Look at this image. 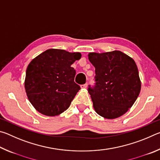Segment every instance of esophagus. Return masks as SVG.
Segmentation results:
<instances>
[{
	"label": "esophagus",
	"instance_id": "esophagus-1",
	"mask_svg": "<svg viewBox=\"0 0 160 160\" xmlns=\"http://www.w3.org/2000/svg\"><path fill=\"white\" fill-rule=\"evenodd\" d=\"M87 87H88V84H87V83L84 84V85H80V88H82V89H86V88H87Z\"/></svg>",
	"mask_w": 160,
	"mask_h": 160
}]
</instances>
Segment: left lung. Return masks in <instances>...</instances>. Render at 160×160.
Returning a JSON list of instances; mask_svg holds the SVG:
<instances>
[{
  "label": "left lung",
  "instance_id": "8db88e82",
  "mask_svg": "<svg viewBox=\"0 0 160 160\" xmlns=\"http://www.w3.org/2000/svg\"><path fill=\"white\" fill-rule=\"evenodd\" d=\"M88 58L95 68V86L88 88L94 110L107 119L120 117L133 105L141 89L136 63L120 51L90 53Z\"/></svg>",
  "mask_w": 160,
  "mask_h": 160
}]
</instances>
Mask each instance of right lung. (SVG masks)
Here are the masks:
<instances>
[{
	"instance_id": "right-lung-1",
	"label": "right lung",
	"mask_w": 160,
	"mask_h": 160,
	"mask_svg": "<svg viewBox=\"0 0 160 160\" xmlns=\"http://www.w3.org/2000/svg\"><path fill=\"white\" fill-rule=\"evenodd\" d=\"M80 58L79 52L50 48L32 59L26 70L25 88L37 112L55 116L70 107L80 90L74 82L76 71L71 65Z\"/></svg>"
}]
</instances>
